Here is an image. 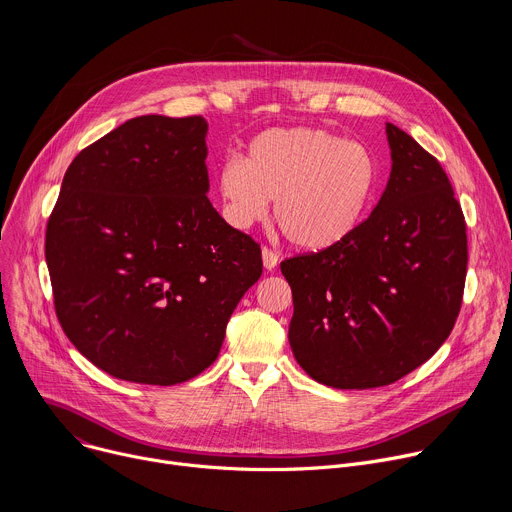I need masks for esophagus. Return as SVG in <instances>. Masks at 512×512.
Wrapping results in <instances>:
<instances>
[{
    "label": "esophagus",
    "instance_id": "1",
    "mask_svg": "<svg viewBox=\"0 0 512 512\" xmlns=\"http://www.w3.org/2000/svg\"><path fill=\"white\" fill-rule=\"evenodd\" d=\"M261 257H263V267L265 269H275L277 267V263H279V255L273 251V249H269V247H263L261 249Z\"/></svg>",
    "mask_w": 512,
    "mask_h": 512
}]
</instances>
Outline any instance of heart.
<instances>
[{
    "instance_id": "1",
    "label": "heart",
    "mask_w": 512,
    "mask_h": 512,
    "mask_svg": "<svg viewBox=\"0 0 512 512\" xmlns=\"http://www.w3.org/2000/svg\"><path fill=\"white\" fill-rule=\"evenodd\" d=\"M377 164L360 143L320 127H275L257 133L245 160L218 172L223 214L235 229L263 221L275 200V223L300 251L346 243L369 214Z\"/></svg>"
}]
</instances>
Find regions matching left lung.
<instances>
[{
	"mask_svg": "<svg viewBox=\"0 0 512 512\" xmlns=\"http://www.w3.org/2000/svg\"><path fill=\"white\" fill-rule=\"evenodd\" d=\"M391 176L340 247L281 261L300 367L334 389L385 387L415 371L460 314L468 239L462 206L431 154L387 123Z\"/></svg>",
	"mask_w": 512,
	"mask_h": 512,
	"instance_id": "8db88e82",
	"label": "left lung"
}]
</instances>
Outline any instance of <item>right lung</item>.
<instances>
[{
    "label": "right lung",
    "instance_id": "1",
    "mask_svg": "<svg viewBox=\"0 0 512 512\" xmlns=\"http://www.w3.org/2000/svg\"><path fill=\"white\" fill-rule=\"evenodd\" d=\"M206 131L198 115H141L64 174L46 227L54 308L115 379L168 387L200 375L261 277L259 245L206 196Z\"/></svg>",
    "mask_w": 512,
    "mask_h": 512
}]
</instances>
